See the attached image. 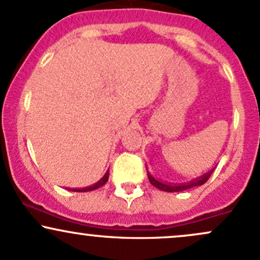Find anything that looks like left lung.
<instances>
[{
  "instance_id": "8db88e82",
  "label": "left lung",
  "mask_w": 260,
  "mask_h": 260,
  "mask_svg": "<svg viewBox=\"0 0 260 260\" xmlns=\"http://www.w3.org/2000/svg\"><path fill=\"white\" fill-rule=\"evenodd\" d=\"M213 170H215V168H212V169L209 170L207 173L202 174V175L199 176V178L193 179V180L191 181L184 182V184H174V182L162 181L160 179L154 178L152 174L148 172V169H147V173H148V179H149L150 184H152L153 186L158 187V189L161 191H167V192H179V191H184V190L191 189V187L201 186V185H204L205 182L209 180V178L211 176V174L213 173Z\"/></svg>"
}]
</instances>
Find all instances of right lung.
<instances>
[{
  "label": "right lung",
  "mask_w": 260,
  "mask_h": 260,
  "mask_svg": "<svg viewBox=\"0 0 260 260\" xmlns=\"http://www.w3.org/2000/svg\"><path fill=\"white\" fill-rule=\"evenodd\" d=\"M108 175H110V170H107L106 174H105L104 176H102L101 179L98 182H95V184L90 185V186H86V187H68V189L71 190V191H75V192H86V191H92V190H96L99 189V187H101L102 185H105L108 180Z\"/></svg>",
  "instance_id": "obj_1"
}]
</instances>
